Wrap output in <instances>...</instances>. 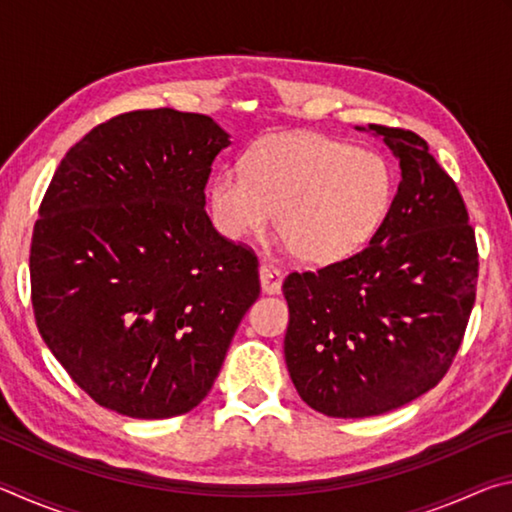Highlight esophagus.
<instances>
[{
  "mask_svg": "<svg viewBox=\"0 0 512 512\" xmlns=\"http://www.w3.org/2000/svg\"><path fill=\"white\" fill-rule=\"evenodd\" d=\"M259 282H262L264 293H280V289H282V271L273 264L262 262V266H259Z\"/></svg>",
  "mask_w": 512,
  "mask_h": 512,
  "instance_id": "obj_1",
  "label": "esophagus"
}]
</instances>
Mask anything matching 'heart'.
I'll use <instances>...</instances> for the list:
<instances>
[{"instance_id": "b5f03b06", "label": "heart", "mask_w": 512, "mask_h": 512, "mask_svg": "<svg viewBox=\"0 0 512 512\" xmlns=\"http://www.w3.org/2000/svg\"><path fill=\"white\" fill-rule=\"evenodd\" d=\"M391 196V169L379 155L316 133L266 137L244 171L223 169L210 183L212 216L225 237L262 235L275 212L284 246L307 264H332L359 250Z\"/></svg>"}]
</instances>
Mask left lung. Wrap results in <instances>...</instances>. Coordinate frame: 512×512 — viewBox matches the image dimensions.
<instances>
[{"instance_id":"left-lung-1","label":"left lung","mask_w":512,"mask_h":512,"mask_svg":"<svg viewBox=\"0 0 512 512\" xmlns=\"http://www.w3.org/2000/svg\"><path fill=\"white\" fill-rule=\"evenodd\" d=\"M368 131L400 160L391 210L357 255L282 284L291 381L329 418L400 409L436 386L461 348L479 277L463 196L427 142L404 128Z\"/></svg>"}]
</instances>
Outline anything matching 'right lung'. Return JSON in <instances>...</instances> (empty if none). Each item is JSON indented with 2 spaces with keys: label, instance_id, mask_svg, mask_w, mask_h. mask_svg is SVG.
<instances>
[{
  "label": "right lung",
  "instance_id": "1",
  "mask_svg": "<svg viewBox=\"0 0 512 512\" xmlns=\"http://www.w3.org/2000/svg\"><path fill=\"white\" fill-rule=\"evenodd\" d=\"M225 146L207 115L126 112L67 151L42 198L29 257L40 336L110 411H192L259 296L255 253L205 212Z\"/></svg>",
  "mask_w": 512,
  "mask_h": 512
}]
</instances>
